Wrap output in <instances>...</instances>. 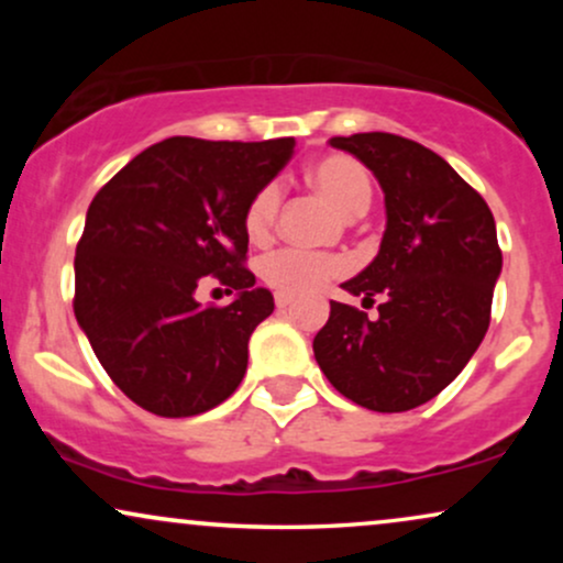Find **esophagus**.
Masks as SVG:
<instances>
[{
  "label": "esophagus",
  "mask_w": 563,
  "mask_h": 563,
  "mask_svg": "<svg viewBox=\"0 0 563 563\" xmlns=\"http://www.w3.org/2000/svg\"><path fill=\"white\" fill-rule=\"evenodd\" d=\"M275 307H277V309L290 307V296H286V294H275Z\"/></svg>",
  "instance_id": "esophagus-1"
}]
</instances>
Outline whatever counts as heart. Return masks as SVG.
I'll list each match as a JSON object with an SVG mask.
<instances>
[{
    "mask_svg": "<svg viewBox=\"0 0 563 563\" xmlns=\"http://www.w3.org/2000/svg\"><path fill=\"white\" fill-rule=\"evenodd\" d=\"M307 183L320 190L335 209L349 217L365 214L373 200L371 174L360 161L331 153L307 166ZM280 211V190L275 185H264L254 192L243 211V230L251 243H267L273 238ZM346 264L339 256H314L301 251L283 249L264 256L260 262V277L267 288L286 296H309L320 290L333 277L344 275Z\"/></svg>",
    "mask_w": 563,
    "mask_h": 563,
    "instance_id": "obj_1",
    "label": "heart"
}]
</instances>
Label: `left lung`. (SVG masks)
Here are the masks:
<instances>
[{
	"instance_id": "1",
	"label": "left lung",
	"mask_w": 563,
	"mask_h": 563,
	"mask_svg": "<svg viewBox=\"0 0 563 563\" xmlns=\"http://www.w3.org/2000/svg\"><path fill=\"white\" fill-rule=\"evenodd\" d=\"M384 187L378 256L344 288L378 318L331 301L314 360L346 399L405 412L434 399L482 344L503 254L489 206L442 156L389 132L328 140Z\"/></svg>"
}]
</instances>
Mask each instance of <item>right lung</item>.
I'll return each instance as SVG.
<instances>
[{
    "instance_id": "obj_1",
    "label": "right lung",
    "mask_w": 563,
    "mask_h": 563,
    "mask_svg": "<svg viewBox=\"0 0 563 563\" xmlns=\"http://www.w3.org/2000/svg\"><path fill=\"white\" fill-rule=\"evenodd\" d=\"M296 140L156 142L97 190L76 245L74 314L121 391L161 418L211 410L241 386L249 339L273 314L245 267L243 211ZM238 289L203 308L195 288Z\"/></svg>"
}]
</instances>
